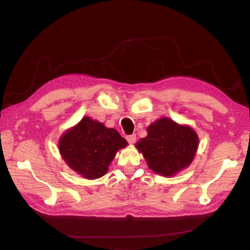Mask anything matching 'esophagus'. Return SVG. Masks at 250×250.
<instances>
[{
  "instance_id": "1",
  "label": "esophagus",
  "mask_w": 250,
  "mask_h": 250,
  "mask_svg": "<svg viewBox=\"0 0 250 250\" xmlns=\"http://www.w3.org/2000/svg\"><path fill=\"white\" fill-rule=\"evenodd\" d=\"M126 140H127V142H128L129 144H134V143H136L137 137H136V135H130V136H127V137H126Z\"/></svg>"
}]
</instances>
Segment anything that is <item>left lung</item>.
Masks as SVG:
<instances>
[{
    "instance_id": "obj_1",
    "label": "left lung",
    "mask_w": 250,
    "mask_h": 250,
    "mask_svg": "<svg viewBox=\"0 0 250 250\" xmlns=\"http://www.w3.org/2000/svg\"><path fill=\"white\" fill-rule=\"evenodd\" d=\"M147 132L136 147L155 173L170 177L190 165L199 147V137L190 126L162 117Z\"/></svg>"
}]
</instances>
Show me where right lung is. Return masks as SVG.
<instances>
[{
    "mask_svg": "<svg viewBox=\"0 0 250 250\" xmlns=\"http://www.w3.org/2000/svg\"><path fill=\"white\" fill-rule=\"evenodd\" d=\"M127 146V142L116 129L83 117L68 129L59 141V150L70 168L87 179L106 174L116 152Z\"/></svg>",
    "mask_w": 250,
    "mask_h": 250,
    "instance_id": "1",
    "label": "right lung"
}]
</instances>
